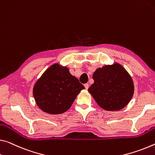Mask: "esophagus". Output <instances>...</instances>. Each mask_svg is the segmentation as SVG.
<instances>
[{"label":"esophagus","mask_w":155,"mask_h":155,"mask_svg":"<svg viewBox=\"0 0 155 155\" xmlns=\"http://www.w3.org/2000/svg\"><path fill=\"white\" fill-rule=\"evenodd\" d=\"M84 86L85 87V89L87 90L88 87H89V85H88V83H85V84L84 85Z\"/></svg>","instance_id":"obj_1"}]
</instances>
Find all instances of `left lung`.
<instances>
[{"label": "left lung", "mask_w": 155, "mask_h": 155, "mask_svg": "<svg viewBox=\"0 0 155 155\" xmlns=\"http://www.w3.org/2000/svg\"><path fill=\"white\" fill-rule=\"evenodd\" d=\"M92 78L94 82L88 92L101 108L117 111L130 101L134 90L133 80L121 64L114 63L97 68Z\"/></svg>", "instance_id": "1"}]
</instances>
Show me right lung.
<instances>
[{"label": "right lung", "mask_w": 155, "mask_h": 155, "mask_svg": "<svg viewBox=\"0 0 155 155\" xmlns=\"http://www.w3.org/2000/svg\"><path fill=\"white\" fill-rule=\"evenodd\" d=\"M85 87L69 69L54 63L43 72L33 87L36 104L42 111L50 114L65 112L72 105Z\"/></svg>", "instance_id": "right-lung-1"}]
</instances>
